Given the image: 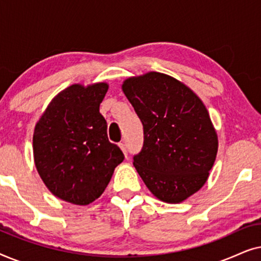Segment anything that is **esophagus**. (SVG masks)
I'll list each match as a JSON object with an SVG mask.
<instances>
[{"instance_id":"esophagus-1","label":"esophagus","mask_w":261,"mask_h":261,"mask_svg":"<svg viewBox=\"0 0 261 261\" xmlns=\"http://www.w3.org/2000/svg\"><path fill=\"white\" fill-rule=\"evenodd\" d=\"M119 146H120V148L122 149V152H123V154L126 155V158H127V149H126V145L123 144V142H120L119 144Z\"/></svg>"}]
</instances>
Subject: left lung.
Instances as JSON below:
<instances>
[{"instance_id":"8db88e82","label":"left lung","mask_w":261,"mask_h":261,"mask_svg":"<svg viewBox=\"0 0 261 261\" xmlns=\"http://www.w3.org/2000/svg\"><path fill=\"white\" fill-rule=\"evenodd\" d=\"M122 90L144 127L133 165L160 201H184L204 185L216 158L205 106L187 85L159 72L128 78Z\"/></svg>"}]
</instances>
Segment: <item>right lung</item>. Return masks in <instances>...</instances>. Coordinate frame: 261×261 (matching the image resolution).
Listing matches in <instances>:
<instances>
[{
    "instance_id": "right-lung-1",
    "label": "right lung",
    "mask_w": 261,
    "mask_h": 261,
    "mask_svg": "<svg viewBox=\"0 0 261 261\" xmlns=\"http://www.w3.org/2000/svg\"><path fill=\"white\" fill-rule=\"evenodd\" d=\"M107 91L106 83L71 85L52 99L34 129V162L41 179L53 195L77 205L98 198L124 159L108 140L99 113Z\"/></svg>"
}]
</instances>
